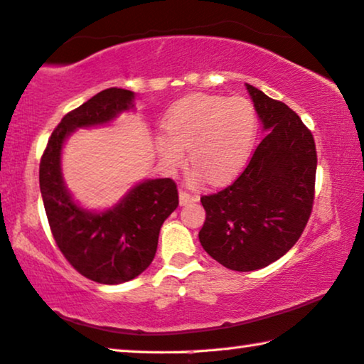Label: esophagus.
Returning <instances> with one entry per match:
<instances>
[{
    "instance_id": "34e87169",
    "label": "esophagus",
    "mask_w": 364,
    "mask_h": 364,
    "mask_svg": "<svg viewBox=\"0 0 364 364\" xmlns=\"http://www.w3.org/2000/svg\"><path fill=\"white\" fill-rule=\"evenodd\" d=\"M197 200H198L197 195H190L186 192V190H181V192H178V203H181L182 206L193 203V201H197Z\"/></svg>"
}]
</instances>
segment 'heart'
Masks as SVG:
<instances>
[{
    "mask_svg": "<svg viewBox=\"0 0 364 364\" xmlns=\"http://www.w3.org/2000/svg\"><path fill=\"white\" fill-rule=\"evenodd\" d=\"M164 127L167 135L156 138V146L167 169L181 166L188 149L193 177L223 183L247 164L259 124L247 99L193 94L169 110Z\"/></svg>",
    "mask_w": 364,
    "mask_h": 364,
    "instance_id": "heart-1",
    "label": "heart"
}]
</instances>
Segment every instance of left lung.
Here are the masks:
<instances>
[{"instance_id": "8db88e82", "label": "left lung", "mask_w": 364, "mask_h": 364, "mask_svg": "<svg viewBox=\"0 0 364 364\" xmlns=\"http://www.w3.org/2000/svg\"><path fill=\"white\" fill-rule=\"evenodd\" d=\"M267 135L231 186L200 198V242L223 267L252 272L288 252L314 203L317 153L312 133L287 104L245 85Z\"/></svg>"}]
</instances>
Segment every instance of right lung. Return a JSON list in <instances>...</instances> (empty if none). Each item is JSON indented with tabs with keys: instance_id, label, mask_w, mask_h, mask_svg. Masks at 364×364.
<instances>
[{
	"instance_id": "1",
	"label": "right lung",
	"mask_w": 364,
	"mask_h": 364,
	"mask_svg": "<svg viewBox=\"0 0 364 364\" xmlns=\"http://www.w3.org/2000/svg\"><path fill=\"white\" fill-rule=\"evenodd\" d=\"M135 92L104 89L66 114L50 136L41 159L38 182L61 254L75 270L92 282H130L151 265L166 218L177 208L178 193L172 178H148L128 190L105 211H89L76 203L61 176L63 144L77 128L105 125L133 110Z\"/></svg>"
}]
</instances>
